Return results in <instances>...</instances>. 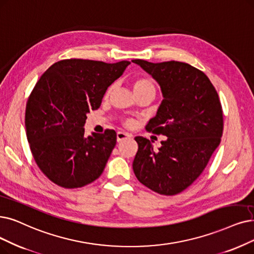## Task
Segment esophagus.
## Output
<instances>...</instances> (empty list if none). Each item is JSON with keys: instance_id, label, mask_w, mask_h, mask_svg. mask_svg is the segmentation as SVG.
<instances>
[{"instance_id": "obj_1", "label": "esophagus", "mask_w": 254, "mask_h": 254, "mask_svg": "<svg viewBox=\"0 0 254 254\" xmlns=\"http://www.w3.org/2000/svg\"><path fill=\"white\" fill-rule=\"evenodd\" d=\"M131 137H132V135H131L128 132H123V131H119V132L117 133V141H118V143H121V141H123L127 138H131Z\"/></svg>"}]
</instances>
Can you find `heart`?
I'll return each mask as SVG.
<instances>
[{"instance_id":"obj_1","label":"heart","mask_w":254,"mask_h":254,"mask_svg":"<svg viewBox=\"0 0 254 254\" xmlns=\"http://www.w3.org/2000/svg\"><path fill=\"white\" fill-rule=\"evenodd\" d=\"M114 89V86H110L107 92H106V96H109L111 94V92H113ZM146 89H154V85L152 84V82L150 80L148 79H145V78H140V79H136L134 82H133V92L136 93V92H140V90H146ZM127 126H131L133 125V122L132 121H128L127 122Z\"/></svg>"}]
</instances>
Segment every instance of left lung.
Returning a JSON list of instances; mask_svg holds the SVG:
<instances>
[{
	"instance_id": "left-lung-1",
	"label": "left lung",
	"mask_w": 254,
	"mask_h": 254,
	"mask_svg": "<svg viewBox=\"0 0 254 254\" xmlns=\"http://www.w3.org/2000/svg\"><path fill=\"white\" fill-rule=\"evenodd\" d=\"M131 62L160 86L164 100L146 128L167 136L157 150L148 138L135 137L134 174L158 194L176 195L201 175L220 144L223 113L218 93L207 76L189 64Z\"/></svg>"
}]
</instances>
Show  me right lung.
Masks as SVG:
<instances>
[{"label":"right lung","instance_id":"add662e5","mask_svg":"<svg viewBox=\"0 0 254 254\" xmlns=\"http://www.w3.org/2000/svg\"><path fill=\"white\" fill-rule=\"evenodd\" d=\"M129 64L65 59L37 81L26 107L27 138L37 166L54 184L81 188L103 173L116 131L84 136L86 115L100 107L107 88Z\"/></svg>","mask_w":254,"mask_h":254}]
</instances>
